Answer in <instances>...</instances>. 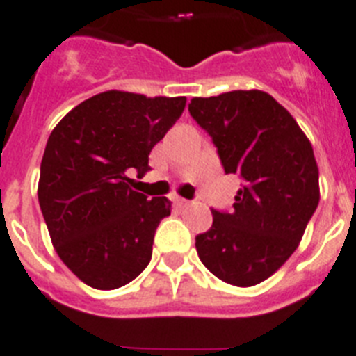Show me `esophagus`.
Masks as SVG:
<instances>
[{"mask_svg": "<svg viewBox=\"0 0 356 356\" xmlns=\"http://www.w3.org/2000/svg\"><path fill=\"white\" fill-rule=\"evenodd\" d=\"M173 202H175V206H179V208H184V206L190 204V202H188L186 199H183V197H175V199H173Z\"/></svg>", "mask_w": 356, "mask_h": 356, "instance_id": "34e87169", "label": "esophagus"}]
</instances>
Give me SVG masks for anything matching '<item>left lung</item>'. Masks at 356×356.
<instances>
[{
	"label": "left lung",
	"mask_w": 356,
	"mask_h": 356,
	"mask_svg": "<svg viewBox=\"0 0 356 356\" xmlns=\"http://www.w3.org/2000/svg\"><path fill=\"white\" fill-rule=\"evenodd\" d=\"M188 110L217 146L224 172L243 179L232 213L211 210V228L195 237L199 259L228 284L255 286L297 250L318 206L312 143L261 90L193 97Z\"/></svg>",
	"instance_id": "1"
}]
</instances>
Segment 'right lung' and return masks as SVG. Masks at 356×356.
I'll return each mask as SVG.
<instances>
[{
  "label": "right lung",
  "instance_id": "right-lung-1",
  "mask_svg": "<svg viewBox=\"0 0 356 356\" xmlns=\"http://www.w3.org/2000/svg\"><path fill=\"white\" fill-rule=\"evenodd\" d=\"M186 97L108 90L58 122L41 161V213L68 270L95 289L128 284L152 259L155 229L170 215L166 197L134 192L152 148L175 124Z\"/></svg>",
  "mask_w": 356,
  "mask_h": 356
}]
</instances>
